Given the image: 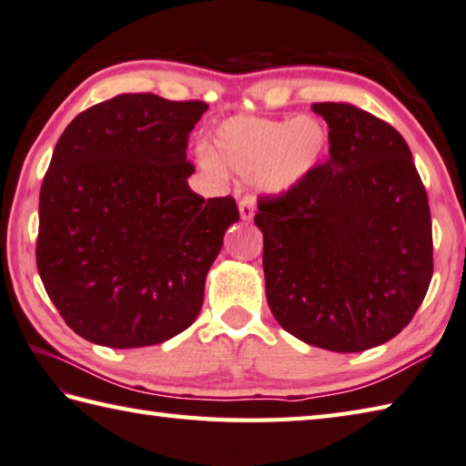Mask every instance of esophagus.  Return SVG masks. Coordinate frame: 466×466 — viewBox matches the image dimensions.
<instances>
[{
	"label": "esophagus",
	"instance_id": "esophagus-1",
	"mask_svg": "<svg viewBox=\"0 0 466 466\" xmlns=\"http://www.w3.org/2000/svg\"><path fill=\"white\" fill-rule=\"evenodd\" d=\"M238 208H240V218L244 222H250L252 220V216H254V198L252 196H244L242 199H240V204H238Z\"/></svg>",
	"mask_w": 466,
	"mask_h": 466
}]
</instances>
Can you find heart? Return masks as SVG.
I'll list each match as a JSON object with an SVG mask.
<instances>
[{
	"mask_svg": "<svg viewBox=\"0 0 466 466\" xmlns=\"http://www.w3.org/2000/svg\"><path fill=\"white\" fill-rule=\"evenodd\" d=\"M327 147L325 127L313 116L262 118L238 115L218 127L208 169H228L242 177H257L268 194H285L299 186Z\"/></svg>",
	"mask_w": 466,
	"mask_h": 466,
	"instance_id": "heart-1",
	"label": "heart"
}]
</instances>
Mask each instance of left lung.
<instances>
[{"mask_svg": "<svg viewBox=\"0 0 466 466\" xmlns=\"http://www.w3.org/2000/svg\"><path fill=\"white\" fill-rule=\"evenodd\" d=\"M329 159L285 194L260 196L267 300L315 348L366 351L412 321L431 285L432 220L404 137L345 103H315Z\"/></svg>", "mask_w": 466, "mask_h": 466, "instance_id": "1", "label": "left lung"}]
</instances>
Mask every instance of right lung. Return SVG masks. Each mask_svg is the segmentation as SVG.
<instances>
[{"label":"right lung","instance_id":"obj_1","mask_svg":"<svg viewBox=\"0 0 466 466\" xmlns=\"http://www.w3.org/2000/svg\"><path fill=\"white\" fill-rule=\"evenodd\" d=\"M208 105L118 95L72 118L40 189L35 264L72 331L145 348L196 321L232 196H198L187 139Z\"/></svg>","mask_w":466,"mask_h":466}]
</instances>
